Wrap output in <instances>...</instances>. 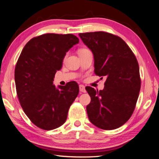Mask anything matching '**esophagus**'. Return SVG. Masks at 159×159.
Returning a JSON list of instances; mask_svg holds the SVG:
<instances>
[{"label": "esophagus", "instance_id": "esophagus-1", "mask_svg": "<svg viewBox=\"0 0 159 159\" xmlns=\"http://www.w3.org/2000/svg\"><path fill=\"white\" fill-rule=\"evenodd\" d=\"M79 90L81 93H85L86 90H85V86L83 85H79Z\"/></svg>", "mask_w": 159, "mask_h": 159}]
</instances>
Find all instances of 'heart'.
I'll return each mask as SVG.
<instances>
[{"instance_id": "heart-1", "label": "heart", "mask_w": 159, "mask_h": 159, "mask_svg": "<svg viewBox=\"0 0 159 159\" xmlns=\"http://www.w3.org/2000/svg\"><path fill=\"white\" fill-rule=\"evenodd\" d=\"M88 51H89V50L87 49V48H80V49H79V51H78V52H79V55H81V54L88 52ZM65 58H66V57H64V59H65Z\"/></svg>"}]
</instances>
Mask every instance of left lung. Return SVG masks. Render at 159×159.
Listing matches in <instances>:
<instances>
[{
  "instance_id": "left-lung-1",
  "label": "left lung",
  "mask_w": 159,
  "mask_h": 159,
  "mask_svg": "<svg viewBox=\"0 0 159 159\" xmlns=\"http://www.w3.org/2000/svg\"><path fill=\"white\" fill-rule=\"evenodd\" d=\"M83 42L92 50L95 74L106 79L98 91L87 86L90 103L86 107L90 121L103 130H114L133 114L141 87L135 55L119 36L104 31L80 33Z\"/></svg>"
}]
</instances>
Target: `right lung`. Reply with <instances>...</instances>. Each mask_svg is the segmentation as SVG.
<instances>
[{
	"mask_svg": "<svg viewBox=\"0 0 159 159\" xmlns=\"http://www.w3.org/2000/svg\"><path fill=\"white\" fill-rule=\"evenodd\" d=\"M79 42L71 34H42L31 39L18 58L15 80L19 101L31 121L43 130L63 125L79 95V87L75 81L58 88L53 85L66 52Z\"/></svg>",
	"mask_w": 159,
	"mask_h": 159,
	"instance_id": "add662e5",
	"label": "right lung"
}]
</instances>
